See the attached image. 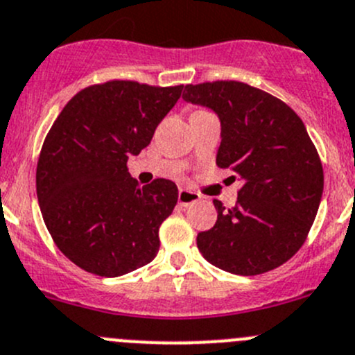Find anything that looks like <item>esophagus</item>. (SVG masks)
Here are the masks:
<instances>
[{
    "label": "esophagus",
    "instance_id": "esophagus-1",
    "mask_svg": "<svg viewBox=\"0 0 355 355\" xmlns=\"http://www.w3.org/2000/svg\"><path fill=\"white\" fill-rule=\"evenodd\" d=\"M199 199H201V196H199L198 192H192L189 191V189H180V191H178V205L182 206L194 205V202H198Z\"/></svg>",
    "mask_w": 355,
    "mask_h": 355
}]
</instances>
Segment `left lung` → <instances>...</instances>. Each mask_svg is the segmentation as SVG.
Masks as SVG:
<instances>
[{
  "label": "left lung",
  "instance_id": "8db88e82",
  "mask_svg": "<svg viewBox=\"0 0 355 355\" xmlns=\"http://www.w3.org/2000/svg\"><path fill=\"white\" fill-rule=\"evenodd\" d=\"M182 98L218 116L216 164L241 182L234 208L213 201L218 216L198 234L199 251L237 276L276 269L307 239L324 187L304 121L283 101L239 81L187 85Z\"/></svg>",
  "mask_w": 355,
  "mask_h": 355
}]
</instances>
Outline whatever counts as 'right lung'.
I'll list each match as a JSON object with an SVG mask.
<instances>
[{
	"label": "right lung",
	"mask_w": 355,
	"mask_h": 355,
	"mask_svg": "<svg viewBox=\"0 0 355 355\" xmlns=\"http://www.w3.org/2000/svg\"><path fill=\"white\" fill-rule=\"evenodd\" d=\"M182 88L119 79L88 86L51 125L37 159V201L58 250L86 272L118 277L157 254L178 189L166 178L140 187L126 161L149 146Z\"/></svg>",
	"instance_id": "1"
}]
</instances>
